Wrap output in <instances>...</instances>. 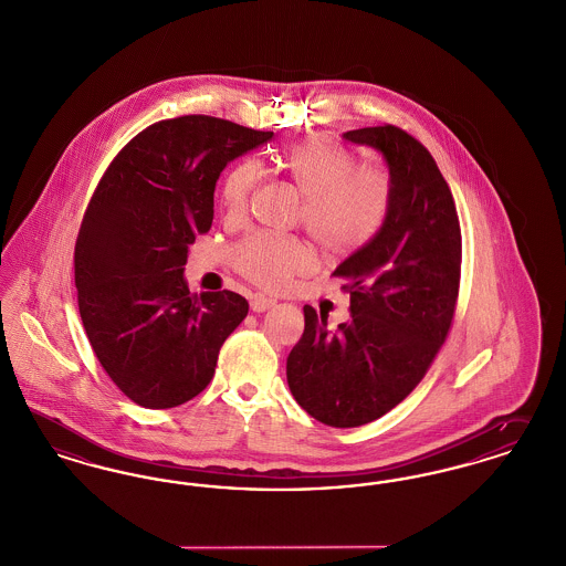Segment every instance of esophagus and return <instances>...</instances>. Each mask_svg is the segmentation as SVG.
<instances>
[{"label": "esophagus", "instance_id": "obj_1", "mask_svg": "<svg viewBox=\"0 0 566 566\" xmlns=\"http://www.w3.org/2000/svg\"><path fill=\"white\" fill-rule=\"evenodd\" d=\"M274 304H276V297L266 296V294H255V296L251 297V308L255 313H264Z\"/></svg>", "mask_w": 566, "mask_h": 566}]
</instances>
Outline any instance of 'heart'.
I'll list each match as a JSON object with an SVG mask.
<instances>
[{"mask_svg":"<svg viewBox=\"0 0 566 566\" xmlns=\"http://www.w3.org/2000/svg\"><path fill=\"white\" fill-rule=\"evenodd\" d=\"M279 168L304 196L300 221L329 255H347L375 239L391 207V180L379 168H357L352 150L311 138L276 155ZM255 159L237 164L221 187L228 219H240L260 182ZM234 266L264 287H283L317 266L315 249L296 237L253 234L234 249Z\"/></svg>","mask_w":566,"mask_h":566,"instance_id":"obj_1","label":"heart"}]
</instances>
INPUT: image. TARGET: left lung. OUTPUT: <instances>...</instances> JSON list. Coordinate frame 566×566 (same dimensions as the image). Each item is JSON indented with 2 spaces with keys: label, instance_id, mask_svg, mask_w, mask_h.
I'll return each mask as SVG.
<instances>
[{
  "label": "left lung",
  "instance_id": "8db88e82",
  "mask_svg": "<svg viewBox=\"0 0 566 566\" xmlns=\"http://www.w3.org/2000/svg\"><path fill=\"white\" fill-rule=\"evenodd\" d=\"M381 153L391 207L379 234L334 274L347 279L352 317L332 332L304 306V334L287 357V384L308 416L356 428L386 416L423 379L453 319L462 234L432 155L384 125L343 134Z\"/></svg>",
  "mask_w": 566,
  "mask_h": 566
}]
</instances>
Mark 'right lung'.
Returning <instances> with one entry per match:
<instances>
[{
    "label": "right lung",
    "mask_w": 566,
    "mask_h": 566,
    "mask_svg": "<svg viewBox=\"0 0 566 566\" xmlns=\"http://www.w3.org/2000/svg\"><path fill=\"white\" fill-rule=\"evenodd\" d=\"M272 138L230 120H159L120 150L85 212L74 281L91 347L140 407L170 409L209 386L249 313L234 292L191 294L189 244L207 234L221 170Z\"/></svg>",
    "instance_id": "right-lung-1"
}]
</instances>
